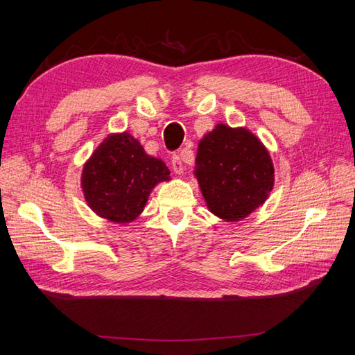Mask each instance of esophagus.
Returning <instances> with one entry per match:
<instances>
[{
    "mask_svg": "<svg viewBox=\"0 0 355 355\" xmlns=\"http://www.w3.org/2000/svg\"><path fill=\"white\" fill-rule=\"evenodd\" d=\"M172 169L177 173V175H182V173L184 172V164L182 162V157H180L178 154L172 157Z\"/></svg>",
    "mask_w": 355,
    "mask_h": 355,
    "instance_id": "obj_1",
    "label": "esophagus"
}]
</instances>
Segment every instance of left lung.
<instances>
[{
	"label": "left lung",
	"mask_w": 355,
	"mask_h": 355,
	"mask_svg": "<svg viewBox=\"0 0 355 355\" xmlns=\"http://www.w3.org/2000/svg\"><path fill=\"white\" fill-rule=\"evenodd\" d=\"M193 175L210 212L235 223L267 201L275 184V166L268 149L252 131L218 123L198 143Z\"/></svg>",
	"instance_id": "1"
}]
</instances>
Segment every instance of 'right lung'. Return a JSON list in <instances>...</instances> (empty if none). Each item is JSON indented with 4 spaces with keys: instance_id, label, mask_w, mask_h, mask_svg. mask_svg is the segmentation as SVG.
Returning <instances> with one entry per match:
<instances>
[{
    "instance_id": "add662e5",
    "label": "right lung",
    "mask_w": 355,
    "mask_h": 355,
    "mask_svg": "<svg viewBox=\"0 0 355 355\" xmlns=\"http://www.w3.org/2000/svg\"><path fill=\"white\" fill-rule=\"evenodd\" d=\"M169 180L162 158L148 155L130 132H119L110 134L88 158L80 186L97 216L128 224L143 212L154 187Z\"/></svg>"
}]
</instances>
